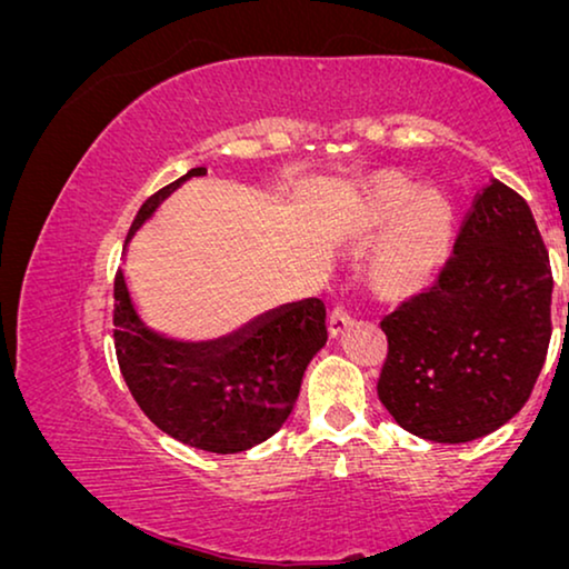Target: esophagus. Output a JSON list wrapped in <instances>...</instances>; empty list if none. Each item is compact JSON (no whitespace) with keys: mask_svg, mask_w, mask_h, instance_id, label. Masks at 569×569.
<instances>
[{"mask_svg":"<svg viewBox=\"0 0 569 569\" xmlns=\"http://www.w3.org/2000/svg\"><path fill=\"white\" fill-rule=\"evenodd\" d=\"M350 322H353V315H350V309L346 307V303H335V309L330 315V335H332V338H338V335L346 332Z\"/></svg>","mask_w":569,"mask_h":569,"instance_id":"34e87169","label":"esophagus"}]
</instances>
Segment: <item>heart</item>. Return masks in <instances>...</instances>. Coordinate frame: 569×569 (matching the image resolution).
<instances>
[{
    "label": "heart",
    "instance_id": "b5f03b06",
    "mask_svg": "<svg viewBox=\"0 0 569 569\" xmlns=\"http://www.w3.org/2000/svg\"><path fill=\"white\" fill-rule=\"evenodd\" d=\"M397 218L381 252L383 276L402 286H420L446 258L451 211L441 196L420 193L412 182L381 180L363 198L361 221L381 229Z\"/></svg>",
    "mask_w": 569,
    "mask_h": 569
}]
</instances>
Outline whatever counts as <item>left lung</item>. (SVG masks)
Listing matches in <instances>:
<instances>
[{
  "mask_svg": "<svg viewBox=\"0 0 569 569\" xmlns=\"http://www.w3.org/2000/svg\"><path fill=\"white\" fill-rule=\"evenodd\" d=\"M551 268L533 213L492 180L438 281L381 319L379 399L407 433L482 438L521 412L551 338Z\"/></svg>",
  "mask_w": 569,
  "mask_h": 569,
  "instance_id": "1",
  "label": "left lung"
}]
</instances>
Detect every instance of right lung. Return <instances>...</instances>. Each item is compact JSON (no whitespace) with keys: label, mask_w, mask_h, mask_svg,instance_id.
<instances>
[{"label":"right lung","mask_w":569,"mask_h":569,"mask_svg":"<svg viewBox=\"0 0 569 569\" xmlns=\"http://www.w3.org/2000/svg\"><path fill=\"white\" fill-rule=\"evenodd\" d=\"M193 167L139 208L126 244ZM116 356L141 412L174 441L211 453H239L268 441L291 415L303 371L327 342L325 303L303 299L270 309L216 340L164 338L143 325L123 270L116 286Z\"/></svg>","instance_id":"1"}]
</instances>
